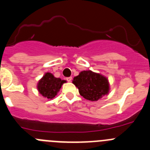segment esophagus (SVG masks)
<instances>
[{"label":"esophagus","instance_id":"obj_1","mask_svg":"<svg viewBox=\"0 0 150 150\" xmlns=\"http://www.w3.org/2000/svg\"><path fill=\"white\" fill-rule=\"evenodd\" d=\"M66 79H67V82H71V80H72V77H71V76H70V77H67L66 78Z\"/></svg>","mask_w":150,"mask_h":150}]
</instances>
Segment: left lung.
<instances>
[{"label": "left lung", "mask_w": 150, "mask_h": 150, "mask_svg": "<svg viewBox=\"0 0 150 150\" xmlns=\"http://www.w3.org/2000/svg\"><path fill=\"white\" fill-rule=\"evenodd\" d=\"M73 83L78 88L80 95L91 101H97L109 93L107 78L91 71H81L74 78Z\"/></svg>", "instance_id": "obj_1"}]
</instances>
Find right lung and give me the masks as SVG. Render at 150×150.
<instances>
[{"instance_id": "add662e5", "label": "right lung", "mask_w": 150, "mask_h": 150, "mask_svg": "<svg viewBox=\"0 0 150 150\" xmlns=\"http://www.w3.org/2000/svg\"><path fill=\"white\" fill-rule=\"evenodd\" d=\"M64 83H66V80L55 77L51 73H46L38 82V90L44 98L52 99L57 95Z\"/></svg>"}]
</instances>
